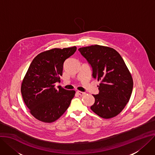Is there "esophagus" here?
I'll return each instance as SVG.
<instances>
[{
	"label": "esophagus",
	"instance_id": "34e87169",
	"mask_svg": "<svg viewBox=\"0 0 155 155\" xmlns=\"http://www.w3.org/2000/svg\"><path fill=\"white\" fill-rule=\"evenodd\" d=\"M77 94H78L80 96H83V95H85L86 93H85V92H82V91H77Z\"/></svg>",
	"mask_w": 155,
	"mask_h": 155
}]
</instances>
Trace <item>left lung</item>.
<instances>
[{"label": "left lung", "mask_w": 155, "mask_h": 155, "mask_svg": "<svg viewBox=\"0 0 155 155\" xmlns=\"http://www.w3.org/2000/svg\"><path fill=\"white\" fill-rule=\"evenodd\" d=\"M92 68V77L101 81L99 93L91 109L104 119L118 115L130 100L133 80L120 55L114 49L93 45L78 49Z\"/></svg>", "instance_id": "obj_1"}]
</instances>
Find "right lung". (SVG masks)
I'll list each match as a JSON object with an SVG mask.
<instances>
[{"mask_svg":"<svg viewBox=\"0 0 155 155\" xmlns=\"http://www.w3.org/2000/svg\"><path fill=\"white\" fill-rule=\"evenodd\" d=\"M75 46L54 48L39 54L31 63L23 80L21 92L31 114L38 120L51 123L66 111L75 96L55 83L62 75L65 61L76 51Z\"/></svg>","mask_w":155,"mask_h":155,"instance_id":"add662e5","label":"right lung"}]
</instances>
